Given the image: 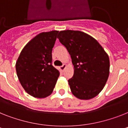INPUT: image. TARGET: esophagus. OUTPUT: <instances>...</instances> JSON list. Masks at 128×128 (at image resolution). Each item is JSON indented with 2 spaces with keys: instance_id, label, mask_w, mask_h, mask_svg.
Instances as JSON below:
<instances>
[{
  "instance_id": "34e87169",
  "label": "esophagus",
  "mask_w": 128,
  "mask_h": 128,
  "mask_svg": "<svg viewBox=\"0 0 128 128\" xmlns=\"http://www.w3.org/2000/svg\"><path fill=\"white\" fill-rule=\"evenodd\" d=\"M66 68V64H63L62 66H61L60 67V69L62 71H64V69H65Z\"/></svg>"
}]
</instances>
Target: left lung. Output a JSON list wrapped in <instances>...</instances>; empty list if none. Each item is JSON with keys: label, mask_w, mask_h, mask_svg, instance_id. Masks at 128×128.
Masks as SVG:
<instances>
[{"label": "left lung", "mask_w": 128, "mask_h": 128, "mask_svg": "<svg viewBox=\"0 0 128 128\" xmlns=\"http://www.w3.org/2000/svg\"><path fill=\"white\" fill-rule=\"evenodd\" d=\"M57 38L67 49L74 66V76L68 80L72 94L80 100L96 97L108 79L109 56L96 40L81 31H60Z\"/></svg>", "instance_id": "1"}]
</instances>
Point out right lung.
<instances>
[{
	"label": "right lung",
	"instance_id": "add662e5",
	"mask_svg": "<svg viewBox=\"0 0 128 128\" xmlns=\"http://www.w3.org/2000/svg\"><path fill=\"white\" fill-rule=\"evenodd\" d=\"M58 32L52 30L38 34L24 46L16 62L20 83L34 98L50 95L60 76L52 65V50Z\"/></svg>",
	"mask_w": 128,
	"mask_h": 128
}]
</instances>
